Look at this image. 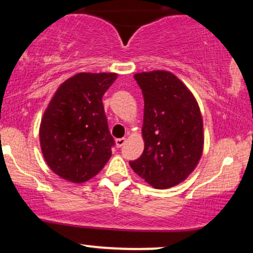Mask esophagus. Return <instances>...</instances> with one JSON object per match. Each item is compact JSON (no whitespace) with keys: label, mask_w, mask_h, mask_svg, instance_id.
<instances>
[{"label":"esophagus","mask_w":253,"mask_h":253,"mask_svg":"<svg viewBox=\"0 0 253 253\" xmlns=\"http://www.w3.org/2000/svg\"><path fill=\"white\" fill-rule=\"evenodd\" d=\"M125 143H126V138H119L115 140V145H117V147L124 146Z\"/></svg>","instance_id":"esophagus-1"}]
</instances>
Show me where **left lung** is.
Instances as JSON below:
<instances>
[{"label":"left lung","instance_id":"left-lung-1","mask_svg":"<svg viewBox=\"0 0 253 253\" xmlns=\"http://www.w3.org/2000/svg\"><path fill=\"white\" fill-rule=\"evenodd\" d=\"M134 78L144 95V152L129 165L156 189L175 187L193 172L203 152L199 103L170 71L139 72Z\"/></svg>","mask_w":253,"mask_h":253}]
</instances>
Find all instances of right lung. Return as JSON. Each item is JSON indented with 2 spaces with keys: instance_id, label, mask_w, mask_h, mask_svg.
Here are the masks:
<instances>
[{
  "instance_id": "right-lung-1",
  "label": "right lung",
  "mask_w": 253,
  "mask_h": 253,
  "mask_svg": "<svg viewBox=\"0 0 253 253\" xmlns=\"http://www.w3.org/2000/svg\"><path fill=\"white\" fill-rule=\"evenodd\" d=\"M115 72H80L63 82L43 112L39 128L45 162L60 178L83 183L96 176L112 156L102 96Z\"/></svg>"
}]
</instances>
